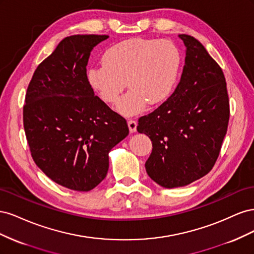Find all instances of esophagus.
<instances>
[{
	"mask_svg": "<svg viewBox=\"0 0 254 254\" xmlns=\"http://www.w3.org/2000/svg\"><path fill=\"white\" fill-rule=\"evenodd\" d=\"M127 124H128V128H129V131L130 132H134L136 130V126H137V123L134 120H128L127 121Z\"/></svg>",
	"mask_w": 254,
	"mask_h": 254,
	"instance_id": "34e87169",
	"label": "esophagus"
}]
</instances>
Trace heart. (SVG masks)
<instances>
[{
  "mask_svg": "<svg viewBox=\"0 0 254 254\" xmlns=\"http://www.w3.org/2000/svg\"><path fill=\"white\" fill-rule=\"evenodd\" d=\"M102 60L103 64L88 70L91 88L105 103L113 104L127 84L130 90L117 109L133 115L144 110L147 103L158 105L170 97L179 78L182 55L168 39L131 38L111 45Z\"/></svg>",
  "mask_w": 254,
  "mask_h": 254,
  "instance_id": "1",
  "label": "heart"
}]
</instances>
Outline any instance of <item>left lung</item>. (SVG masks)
Here are the masks:
<instances>
[{"label":"left lung","instance_id":"left-lung-1","mask_svg":"<svg viewBox=\"0 0 254 254\" xmlns=\"http://www.w3.org/2000/svg\"><path fill=\"white\" fill-rule=\"evenodd\" d=\"M186 64L174 93L139 119L152 150L146 172L159 186H188L209 173L219 156L230 118L227 82L219 64L194 37L179 35Z\"/></svg>","mask_w":254,"mask_h":254}]
</instances>
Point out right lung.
<instances>
[{
  "mask_svg": "<svg viewBox=\"0 0 254 254\" xmlns=\"http://www.w3.org/2000/svg\"><path fill=\"white\" fill-rule=\"evenodd\" d=\"M107 35H74L37 66L23 106L30 155L50 179L88 191L109 168L108 153L129 133L126 120L94 95L90 53Z\"/></svg>",
  "mask_w": 254,
  "mask_h": 254,
  "instance_id": "add662e5",
  "label": "right lung"
}]
</instances>
